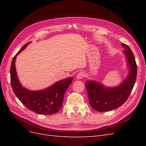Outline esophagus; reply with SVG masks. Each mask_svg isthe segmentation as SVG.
I'll use <instances>...</instances> for the list:
<instances>
[{
  "label": "esophagus",
  "instance_id": "34e87169",
  "mask_svg": "<svg viewBox=\"0 0 146 146\" xmlns=\"http://www.w3.org/2000/svg\"><path fill=\"white\" fill-rule=\"evenodd\" d=\"M84 77H85V73L83 72H78L77 75V79H81L83 78Z\"/></svg>",
  "mask_w": 146,
  "mask_h": 146
}]
</instances>
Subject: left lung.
Wrapping results in <instances>:
<instances>
[{"mask_svg": "<svg viewBox=\"0 0 146 146\" xmlns=\"http://www.w3.org/2000/svg\"><path fill=\"white\" fill-rule=\"evenodd\" d=\"M122 46L125 48L123 52L130 68L124 82L113 88L105 87L95 81H87L85 83L90 105L98 111H108L121 107L129 98L133 88L137 76L135 58L129 46L123 43Z\"/></svg>", "mask_w": 146, "mask_h": 146, "instance_id": "1", "label": "left lung"}]
</instances>
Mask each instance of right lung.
<instances>
[{"instance_id": "right-lung-1", "label": "right lung", "mask_w": 146, "mask_h": 146, "mask_svg": "<svg viewBox=\"0 0 146 146\" xmlns=\"http://www.w3.org/2000/svg\"><path fill=\"white\" fill-rule=\"evenodd\" d=\"M29 43H27L21 48L11 61L10 79L13 91L21 103L31 111L48 115L55 114L62 107L64 93L72 83L73 78L69 77L60 80L43 90L30 91L24 88L17 78L15 60L16 56L25 48Z\"/></svg>"}]
</instances>
